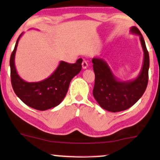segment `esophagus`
I'll list each match as a JSON object with an SVG mask.
<instances>
[{
	"label": "esophagus",
	"mask_w": 160,
	"mask_h": 160,
	"mask_svg": "<svg viewBox=\"0 0 160 160\" xmlns=\"http://www.w3.org/2000/svg\"><path fill=\"white\" fill-rule=\"evenodd\" d=\"M88 62L86 61H83V62H82V69H87L88 68Z\"/></svg>",
	"instance_id": "esophagus-1"
}]
</instances>
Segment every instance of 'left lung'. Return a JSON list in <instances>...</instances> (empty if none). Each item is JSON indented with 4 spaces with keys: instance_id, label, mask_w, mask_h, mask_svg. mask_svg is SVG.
<instances>
[{
    "instance_id": "1",
    "label": "left lung",
    "mask_w": 160,
    "mask_h": 160,
    "mask_svg": "<svg viewBox=\"0 0 160 160\" xmlns=\"http://www.w3.org/2000/svg\"><path fill=\"white\" fill-rule=\"evenodd\" d=\"M130 32L132 34L139 36L144 52L142 69L139 74L134 79H118L106 61L98 58L92 59L95 73L93 97L99 106L111 112L128 109L142 97L148 86L150 60L145 42L140 31L136 27L133 26L131 28Z\"/></svg>"
}]
</instances>
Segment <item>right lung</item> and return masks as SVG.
<instances>
[{
	"mask_svg": "<svg viewBox=\"0 0 160 160\" xmlns=\"http://www.w3.org/2000/svg\"><path fill=\"white\" fill-rule=\"evenodd\" d=\"M22 34L17 39L9 61L13 91L22 102L31 108L39 111L54 108L63 101L71 80L80 72L82 59L79 58L75 63L61 61L57 69L46 79L37 82H26L18 74L15 65L17 46Z\"/></svg>",
	"mask_w": 160,
	"mask_h": 160,
	"instance_id": "add662e5",
	"label": "right lung"
}]
</instances>
